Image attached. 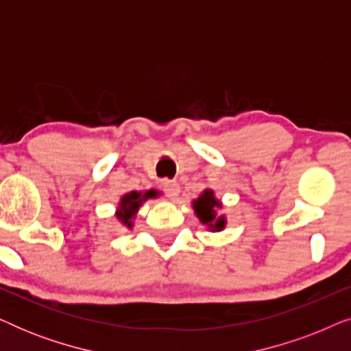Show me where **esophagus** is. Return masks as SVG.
<instances>
[{"label": "esophagus", "instance_id": "esophagus-1", "mask_svg": "<svg viewBox=\"0 0 351 351\" xmlns=\"http://www.w3.org/2000/svg\"><path fill=\"white\" fill-rule=\"evenodd\" d=\"M161 189L167 196H169V198H176V196L179 195V191H180L179 184H177L176 180H169V179H162L161 180Z\"/></svg>", "mask_w": 351, "mask_h": 351}]
</instances>
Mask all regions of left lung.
Instances as JSON below:
<instances>
[{
	"label": "left lung",
	"instance_id": "left-lung-1",
	"mask_svg": "<svg viewBox=\"0 0 351 351\" xmlns=\"http://www.w3.org/2000/svg\"><path fill=\"white\" fill-rule=\"evenodd\" d=\"M217 208H222V204L214 198L213 190H204L203 195L193 201V209L199 222L208 225L210 232H220L225 227V217L223 215L217 217V213H215Z\"/></svg>",
	"mask_w": 351,
	"mask_h": 351
}]
</instances>
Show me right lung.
Instances as JSON below:
<instances>
[{"instance_id": "1", "label": "right lung", "mask_w": 351, "mask_h": 351, "mask_svg": "<svg viewBox=\"0 0 351 351\" xmlns=\"http://www.w3.org/2000/svg\"><path fill=\"white\" fill-rule=\"evenodd\" d=\"M158 195V191L155 190H148L145 193H138V191H131V193H126L119 201V208L117 210V217L121 220L124 225H128L129 228L132 227L131 219L136 215L138 210V206H141L143 201H147L148 198H155Z\"/></svg>"}]
</instances>
